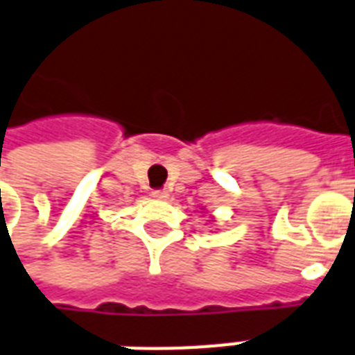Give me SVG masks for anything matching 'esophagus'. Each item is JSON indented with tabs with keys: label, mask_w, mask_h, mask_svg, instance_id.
Wrapping results in <instances>:
<instances>
[{
	"label": "esophagus",
	"mask_w": 355,
	"mask_h": 355,
	"mask_svg": "<svg viewBox=\"0 0 355 355\" xmlns=\"http://www.w3.org/2000/svg\"><path fill=\"white\" fill-rule=\"evenodd\" d=\"M153 197L154 199H162V201H164V199L169 197V193H167V189H154Z\"/></svg>",
	"instance_id": "obj_1"
}]
</instances>
